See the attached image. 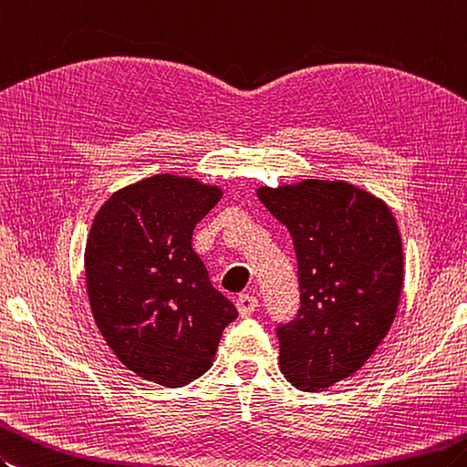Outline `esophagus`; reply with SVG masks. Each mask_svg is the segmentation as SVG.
I'll return each instance as SVG.
<instances>
[{
	"instance_id": "esophagus-1",
	"label": "esophagus",
	"mask_w": 467,
	"mask_h": 467,
	"mask_svg": "<svg viewBox=\"0 0 467 467\" xmlns=\"http://www.w3.org/2000/svg\"><path fill=\"white\" fill-rule=\"evenodd\" d=\"M258 308V300L253 295H241L236 298V310L243 318L251 317V314Z\"/></svg>"
}]
</instances>
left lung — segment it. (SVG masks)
Instances as JSON below:
<instances>
[{
  "mask_svg": "<svg viewBox=\"0 0 467 467\" xmlns=\"http://www.w3.org/2000/svg\"><path fill=\"white\" fill-rule=\"evenodd\" d=\"M298 260L300 308L280 324V370L302 392L352 376L392 327L404 285L402 238L392 211L344 181L260 187Z\"/></svg>",
  "mask_w": 467,
  "mask_h": 467,
  "instance_id": "8db88e82",
  "label": "left lung"
}]
</instances>
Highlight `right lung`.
Wrapping results in <instances>:
<instances>
[{"instance_id": "1", "label": "right lung", "mask_w": 467, "mask_h": 467, "mask_svg": "<svg viewBox=\"0 0 467 467\" xmlns=\"http://www.w3.org/2000/svg\"><path fill=\"white\" fill-rule=\"evenodd\" d=\"M221 197L214 184L165 172L119 189L95 214L85 246L93 318L143 380L167 388L197 380L238 317L192 251L194 226Z\"/></svg>"}]
</instances>
